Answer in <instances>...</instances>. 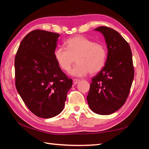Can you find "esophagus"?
I'll return each mask as SVG.
<instances>
[{"label": "esophagus", "instance_id": "esophagus-1", "mask_svg": "<svg viewBox=\"0 0 149 149\" xmlns=\"http://www.w3.org/2000/svg\"><path fill=\"white\" fill-rule=\"evenodd\" d=\"M79 81H80L79 79H73V83H74V85H77Z\"/></svg>", "mask_w": 149, "mask_h": 149}]
</instances>
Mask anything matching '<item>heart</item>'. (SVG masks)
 I'll return each instance as SVG.
<instances>
[{"mask_svg":"<svg viewBox=\"0 0 149 149\" xmlns=\"http://www.w3.org/2000/svg\"><path fill=\"white\" fill-rule=\"evenodd\" d=\"M65 49L58 47L54 50V56L58 66L68 72L75 61L77 64L70 74L75 77H84L88 73L95 74L104 68L107 60V49L100 42L84 36H77L65 42Z\"/></svg>","mask_w":149,"mask_h":149,"instance_id":"heart-1","label":"heart"}]
</instances>
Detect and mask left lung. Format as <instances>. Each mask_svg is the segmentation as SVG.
Returning <instances> with one entry per match:
<instances>
[{"label":"left lung","instance_id":"left-lung-1","mask_svg":"<svg viewBox=\"0 0 149 149\" xmlns=\"http://www.w3.org/2000/svg\"><path fill=\"white\" fill-rule=\"evenodd\" d=\"M107 45L108 55L104 68L93 77L87 100L90 109L100 115H109L124 104L134 77L132 53L130 45L119 33L100 26Z\"/></svg>","mask_w":149,"mask_h":149}]
</instances>
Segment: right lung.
Returning a JSON list of instances; mask_svg holds the SVG:
<instances>
[{"label":"right lung","instance_id":"right-lung-1","mask_svg":"<svg viewBox=\"0 0 149 149\" xmlns=\"http://www.w3.org/2000/svg\"><path fill=\"white\" fill-rule=\"evenodd\" d=\"M59 37L43 30L32 31L22 39L15 57L16 89L29 110L39 118L58 115L72 86V79L54 56Z\"/></svg>","mask_w":149,"mask_h":149}]
</instances>
